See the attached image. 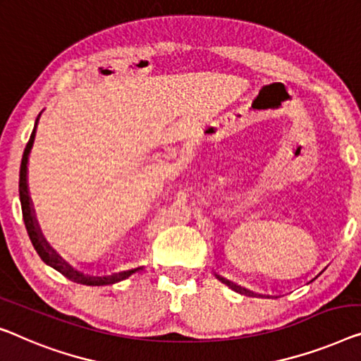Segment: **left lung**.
<instances>
[{
    "label": "left lung",
    "mask_w": 361,
    "mask_h": 361,
    "mask_svg": "<svg viewBox=\"0 0 361 361\" xmlns=\"http://www.w3.org/2000/svg\"><path fill=\"white\" fill-rule=\"evenodd\" d=\"M220 281H222L224 283H227V285H230V287H232L233 290H236V292H241V293H246V295H252V297H262V295L252 293V292H250V290H246V288H241V287H238V285H235V283H232V282L225 281V279H222V277H220ZM264 297H266V295H264ZM267 298H269V295H267Z\"/></svg>",
    "instance_id": "left-lung-1"
}]
</instances>
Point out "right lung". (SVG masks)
Masks as SVG:
<instances>
[{
  "instance_id": "right-lung-1",
  "label": "right lung",
  "mask_w": 361,
  "mask_h": 361,
  "mask_svg": "<svg viewBox=\"0 0 361 361\" xmlns=\"http://www.w3.org/2000/svg\"><path fill=\"white\" fill-rule=\"evenodd\" d=\"M37 121H39V118H37ZM37 121H35L34 131H32V134H30L29 142H27V146L24 149L23 162H20V170H19V196H20V206H23V219H24L27 233H29V238L32 241V245H34L35 251L39 252V256L42 257V261L45 262V264L51 266L53 269H56L58 272H61L64 277L69 279V281L82 283V285H109V283L120 282V281H123V279L129 277L131 274L139 271L141 267L131 269V271H125V272L111 274V276H105V277L84 276V274L74 271L71 266L66 264V262H64L61 257L58 256L56 252L50 248V246H48L47 241L43 240V236L39 230V225H37V222H35L34 211H32L29 190H27V160H29V152H30L32 144H34V139H35Z\"/></svg>"
}]
</instances>
